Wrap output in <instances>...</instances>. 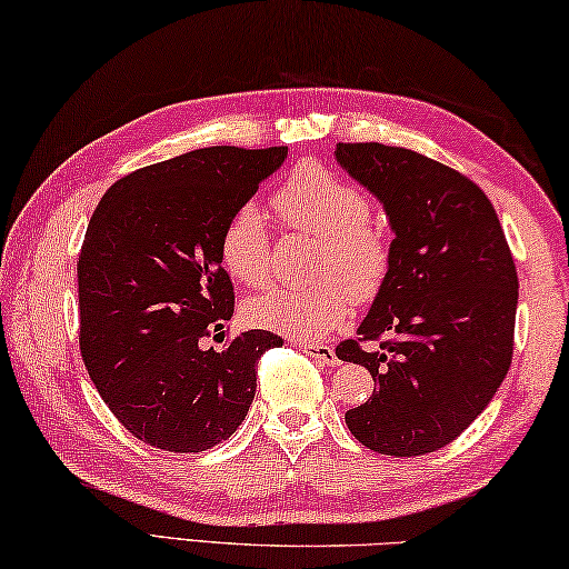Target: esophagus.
<instances>
[{
  "mask_svg": "<svg viewBox=\"0 0 569 569\" xmlns=\"http://www.w3.org/2000/svg\"><path fill=\"white\" fill-rule=\"evenodd\" d=\"M299 349L306 351V355H309V357L317 359V362L327 365V367H337L339 365L337 351H333L329 345H311V341H301Z\"/></svg>",
  "mask_w": 569,
  "mask_h": 569,
  "instance_id": "obj_1",
  "label": "esophagus"
}]
</instances>
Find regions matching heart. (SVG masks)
I'll use <instances>...</instances> for the list:
<instances>
[{"label": "heart", "instance_id": "b5f03b06", "mask_svg": "<svg viewBox=\"0 0 569 569\" xmlns=\"http://www.w3.org/2000/svg\"><path fill=\"white\" fill-rule=\"evenodd\" d=\"M281 218L319 238L311 260V283L273 288L242 306L250 323L299 339H319L349 317L351 299L372 301L390 273V242L369 220L372 207L362 189L303 164L273 197ZM220 258L242 286H263L270 278V232L258 204H240L224 222Z\"/></svg>", "mask_w": 569, "mask_h": 569}]
</instances>
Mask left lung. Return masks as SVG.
Here are the masks:
<instances>
[{
  "label": "left lung",
  "instance_id": "8db88e82",
  "mask_svg": "<svg viewBox=\"0 0 569 569\" xmlns=\"http://www.w3.org/2000/svg\"><path fill=\"white\" fill-rule=\"evenodd\" d=\"M339 167L385 207L390 273L359 323L375 392L347 410L359 443L385 456L448 446L479 418L509 372L519 281L496 210L461 171L385 143H337Z\"/></svg>",
  "mask_w": 569,
  "mask_h": 569
}]
</instances>
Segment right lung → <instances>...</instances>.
<instances>
[{"label":"right lung","mask_w":569,"mask_h":569,"mask_svg":"<svg viewBox=\"0 0 569 569\" xmlns=\"http://www.w3.org/2000/svg\"><path fill=\"white\" fill-rule=\"evenodd\" d=\"M288 157L286 147H210L143 167L98 202L78 256L80 351L121 426L171 453L228 440L256 398V367L283 339H224L236 291L222 268L230 214Z\"/></svg>","instance_id":"1"}]
</instances>
